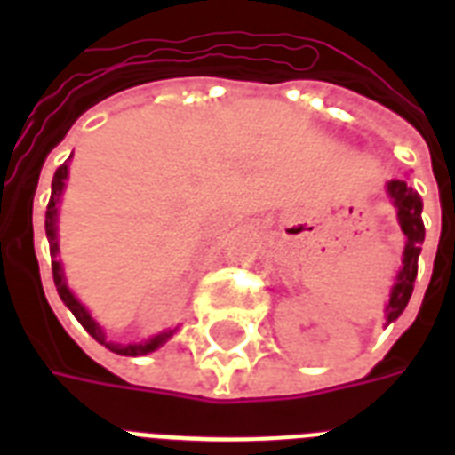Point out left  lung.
I'll use <instances>...</instances> for the list:
<instances>
[{"label":"left lung","instance_id":"1","mask_svg":"<svg viewBox=\"0 0 455 455\" xmlns=\"http://www.w3.org/2000/svg\"><path fill=\"white\" fill-rule=\"evenodd\" d=\"M387 196L396 210V220L403 231V255L402 267L396 271L395 285L389 291V299L385 304V318L387 325L402 316L406 304L413 292V283L418 276V257L423 250L425 241V224H423V200L418 196L416 188H411L406 179H392L387 181Z\"/></svg>","mask_w":455,"mask_h":455}]
</instances>
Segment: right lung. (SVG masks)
I'll use <instances>...</instances> for the list:
<instances>
[{"label":"right lung","mask_w":455,"mask_h":455,"mask_svg":"<svg viewBox=\"0 0 455 455\" xmlns=\"http://www.w3.org/2000/svg\"><path fill=\"white\" fill-rule=\"evenodd\" d=\"M73 157V156H70ZM70 157H68L66 163L60 164L56 174H53L52 181V198H49V205H46V220H44V228H46V238H49V250H52V271H53V283H56V291H59L60 299L66 304L68 309L73 311V316L77 318L82 323V328L96 339V342H101L106 349L110 352L120 354V356H144V354L156 352L157 347H163L167 339L177 332V328H170V331H163L153 335L148 339H141V342H110L106 339V332L103 328L94 321V316L89 314V309L80 299L75 298V292L68 288L66 283V274H63V264L59 259V203L60 196L66 191V179H68V163H70Z\"/></svg>","instance_id":"1"}]
</instances>
